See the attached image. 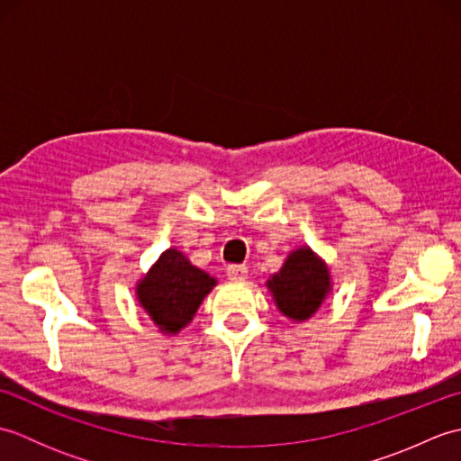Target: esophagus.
Returning <instances> with one entry per match:
<instances>
[{
  "label": "esophagus",
  "mask_w": 461,
  "mask_h": 461,
  "mask_svg": "<svg viewBox=\"0 0 461 461\" xmlns=\"http://www.w3.org/2000/svg\"><path fill=\"white\" fill-rule=\"evenodd\" d=\"M248 273H249L248 267L240 266V263H231V266H228V276L231 279H246Z\"/></svg>",
  "instance_id": "34e87169"
}]
</instances>
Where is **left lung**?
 Instances as JSON below:
<instances>
[{
  "label": "left lung",
  "instance_id": "obj_1",
  "mask_svg": "<svg viewBox=\"0 0 461 461\" xmlns=\"http://www.w3.org/2000/svg\"><path fill=\"white\" fill-rule=\"evenodd\" d=\"M267 285L283 315L305 321L321 307L330 289V277L325 263L305 248L293 251Z\"/></svg>",
  "mask_w": 461,
  "mask_h": 461
}]
</instances>
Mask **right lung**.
I'll use <instances>...</instances> for the list:
<instances>
[{
    "mask_svg": "<svg viewBox=\"0 0 461 461\" xmlns=\"http://www.w3.org/2000/svg\"><path fill=\"white\" fill-rule=\"evenodd\" d=\"M215 279L194 267L182 251H164L156 266L139 283V301L164 332L188 325Z\"/></svg>",
    "mask_w": 461,
    "mask_h": 461,
    "instance_id": "add662e5",
    "label": "right lung"
}]
</instances>
